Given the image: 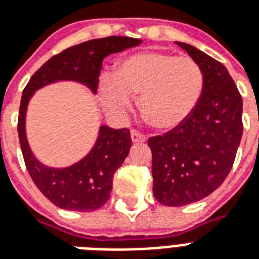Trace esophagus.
<instances>
[{
	"instance_id": "obj_1",
	"label": "esophagus",
	"mask_w": 259,
	"mask_h": 259,
	"mask_svg": "<svg viewBox=\"0 0 259 259\" xmlns=\"http://www.w3.org/2000/svg\"><path fill=\"white\" fill-rule=\"evenodd\" d=\"M130 136H132V141L133 143H144L145 140H147V137L144 135H141L137 130H132Z\"/></svg>"
}]
</instances>
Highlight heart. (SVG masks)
Listing matches in <instances>:
<instances>
[{"instance_id":"obj_1","label":"heart","mask_w":259,"mask_h":259,"mask_svg":"<svg viewBox=\"0 0 259 259\" xmlns=\"http://www.w3.org/2000/svg\"><path fill=\"white\" fill-rule=\"evenodd\" d=\"M204 75L196 60L162 52L126 57L114 75L103 78L101 104L112 114H124L139 96V111L152 127L173 129L192 114L203 93Z\"/></svg>"}]
</instances>
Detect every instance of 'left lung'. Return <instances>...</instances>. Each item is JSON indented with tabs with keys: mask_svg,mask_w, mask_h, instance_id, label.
Wrapping results in <instances>:
<instances>
[{
	"mask_svg": "<svg viewBox=\"0 0 259 259\" xmlns=\"http://www.w3.org/2000/svg\"><path fill=\"white\" fill-rule=\"evenodd\" d=\"M204 75L196 108L183 123L148 140L154 196L180 207L206 198L231 171L243 135V100L224 64L192 45L177 42Z\"/></svg>",
	"mask_w": 259,
	"mask_h": 259,
	"instance_id": "obj_1",
	"label": "left lung"
}]
</instances>
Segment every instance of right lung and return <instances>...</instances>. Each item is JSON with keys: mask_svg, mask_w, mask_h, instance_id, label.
I'll list each match as a JSON object with an SVG mask.
<instances>
[{"mask_svg": "<svg viewBox=\"0 0 259 259\" xmlns=\"http://www.w3.org/2000/svg\"><path fill=\"white\" fill-rule=\"evenodd\" d=\"M140 42L137 38L107 37L67 48L38 68L23 91L17 133L24 163L37 188L57 207L95 211L108 202L115 171L122 166L132 147L130 130L101 126L95 147L82 160L66 168L48 167L34 158L26 139L24 119L28 100L42 86L66 79L82 82L96 93L103 59L137 47Z\"/></svg>", "mask_w": 259, "mask_h": 259, "instance_id": "1", "label": "right lung"}]
</instances>
